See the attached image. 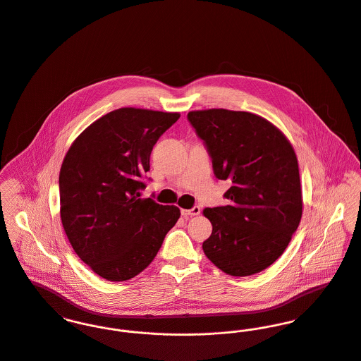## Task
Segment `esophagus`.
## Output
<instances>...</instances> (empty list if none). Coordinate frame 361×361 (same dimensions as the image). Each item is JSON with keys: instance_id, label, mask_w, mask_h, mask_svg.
Wrapping results in <instances>:
<instances>
[{"instance_id": "esophagus-1", "label": "esophagus", "mask_w": 361, "mask_h": 361, "mask_svg": "<svg viewBox=\"0 0 361 361\" xmlns=\"http://www.w3.org/2000/svg\"><path fill=\"white\" fill-rule=\"evenodd\" d=\"M181 214L187 219V217H194V216H199L200 214V207L199 206H195L191 210H181Z\"/></svg>"}]
</instances>
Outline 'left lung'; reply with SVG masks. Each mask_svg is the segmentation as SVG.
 <instances>
[{
  "mask_svg": "<svg viewBox=\"0 0 361 361\" xmlns=\"http://www.w3.org/2000/svg\"><path fill=\"white\" fill-rule=\"evenodd\" d=\"M219 180H231L229 204L203 210L213 232L206 257L231 276H250L287 249L302 217V190L293 145L265 118L212 109L188 112Z\"/></svg>",
  "mask_w": 361,
  "mask_h": 361,
  "instance_id": "8db88e82",
  "label": "left lung"
}]
</instances>
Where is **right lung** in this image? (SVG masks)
Instances as JSON below:
<instances>
[{"mask_svg":"<svg viewBox=\"0 0 361 361\" xmlns=\"http://www.w3.org/2000/svg\"><path fill=\"white\" fill-rule=\"evenodd\" d=\"M178 118V112L118 109L89 125L63 159L64 232L77 255L103 279L139 275L180 219L177 206L140 197L151 151Z\"/></svg>","mask_w":361,"mask_h":361,"instance_id":"obj_1","label":"right lung"}]
</instances>
